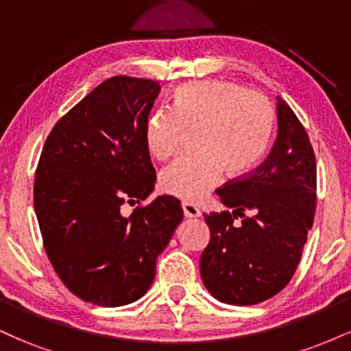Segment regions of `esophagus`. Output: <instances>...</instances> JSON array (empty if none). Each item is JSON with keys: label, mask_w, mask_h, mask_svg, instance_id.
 <instances>
[{"label": "esophagus", "mask_w": 351, "mask_h": 351, "mask_svg": "<svg viewBox=\"0 0 351 351\" xmlns=\"http://www.w3.org/2000/svg\"><path fill=\"white\" fill-rule=\"evenodd\" d=\"M181 209H183L184 217H198L201 215L199 209L196 208L195 204L186 203V201H183V203H181Z\"/></svg>", "instance_id": "esophagus-1"}]
</instances>
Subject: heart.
Wrapping results in <instances>:
<instances>
[{
	"label": "heart",
	"instance_id": "heart-1",
	"mask_svg": "<svg viewBox=\"0 0 351 351\" xmlns=\"http://www.w3.org/2000/svg\"><path fill=\"white\" fill-rule=\"evenodd\" d=\"M276 112L259 92L229 80H196L176 87L173 108H156L145 125V143L156 160L178 150L184 130H196L198 152L181 155L158 176L160 189L198 201L219 180L243 176L257 167L271 145Z\"/></svg>",
	"mask_w": 351,
	"mask_h": 351
}]
</instances>
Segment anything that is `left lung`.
Segmentation results:
<instances>
[{
	"label": "left lung",
	"mask_w": 351,
	"mask_h": 351,
	"mask_svg": "<svg viewBox=\"0 0 351 351\" xmlns=\"http://www.w3.org/2000/svg\"><path fill=\"white\" fill-rule=\"evenodd\" d=\"M277 123L265 162L216 189L232 213L204 215L211 239L201 254V279L215 299L229 305H254L279 293L300 263L313 224L315 155L300 120L280 97Z\"/></svg>",
	"instance_id": "8db88e82"
}]
</instances>
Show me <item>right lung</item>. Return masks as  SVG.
I'll list each match as a JSON object with an SVG mask.
<instances>
[{"label":"right lung","mask_w":351,"mask_h":351,"mask_svg":"<svg viewBox=\"0 0 351 351\" xmlns=\"http://www.w3.org/2000/svg\"><path fill=\"white\" fill-rule=\"evenodd\" d=\"M150 79H107L72 107L44 143L34 211L52 267L74 295L102 307L143 297L156 257L183 219L180 201L158 196L145 125L160 92Z\"/></svg>","instance_id":"1"}]
</instances>
